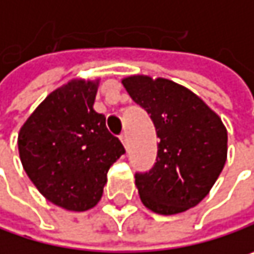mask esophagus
Listing matches in <instances>:
<instances>
[{
    "label": "esophagus",
    "instance_id": "34e87169",
    "mask_svg": "<svg viewBox=\"0 0 254 254\" xmlns=\"http://www.w3.org/2000/svg\"><path fill=\"white\" fill-rule=\"evenodd\" d=\"M121 141H122V144L127 147V132H122L121 133Z\"/></svg>",
    "mask_w": 254,
    "mask_h": 254
}]
</instances>
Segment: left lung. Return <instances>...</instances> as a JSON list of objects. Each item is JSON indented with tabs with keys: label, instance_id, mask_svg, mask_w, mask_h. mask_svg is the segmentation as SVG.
<instances>
[{
	"label": "left lung",
	"instance_id": "8db88e82",
	"mask_svg": "<svg viewBox=\"0 0 254 254\" xmlns=\"http://www.w3.org/2000/svg\"><path fill=\"white\" fill-rule=\"evenodd\" d=\"M122 83L150 115L160 139L154 166L135 174L141 201L159 215L194 207L227 162L228 135L222 121L194 92L169 79L129 76Z\"/></svg>",
	"mask_w": 254,
	"mask_h": 254
}]
</instances>
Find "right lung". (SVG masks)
Here are the masks:
<instances>
[{
    "mask_svg": "<svg viewBox=\"0 0 254 254\" xmlns=\"http://www.w3.org/2000/svg\"><path fill=\"white\" fill-rule=\"evenodd\" d=\"M98 82L72 80L53 91L19 132L27 177L51 203L75 212L94 207L110 166L125 153L92 106Z\"/></svg>",
    "mask_w": 254,
    "mask_h": 254,
    "instance_id": "1",
    "label": "right lung"
}]
</instances>
